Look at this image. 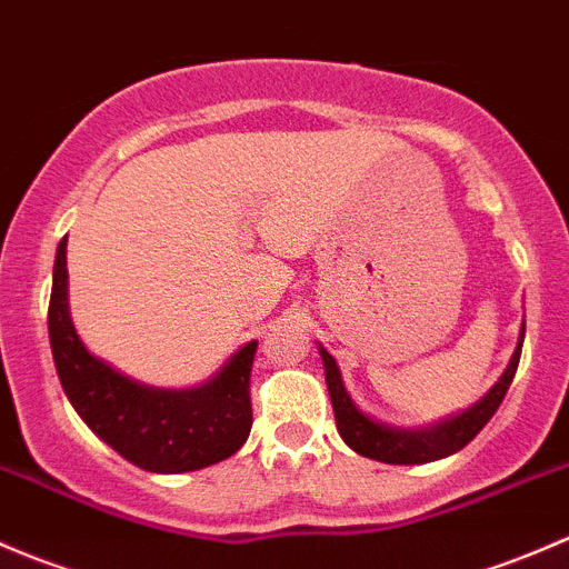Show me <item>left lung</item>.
I'll return each mask as SVG.
<instances>
[{
  "instance_id": "1",
  "label": "left lung",
  "mask_w": 569,
  "mask_h": 569,
  "mask_svg": "<svg viewBox=\"0 0 569 569\" xmlns=\"http://www.w3.org/2000/svg\"><path fill=\"white\" fill-rule=\"evenodd\" d=\"M523 333L526 326H520L518 348H515L512 359H509L507 370L499 378V383L477 402L468 411L458 416H449V419L438 421V425L419 427V430H402V427H389L383 421H375L372 416H367L350 400L348 389L342 383V372H339L337 361L328 350L320 345V356H323L326 367V386L328 397H331L333 406V419H337V430L342 436V441L348 443L353 452L365 455V458L391 462V466H419V462H432L441 460L447 455L460 452L468 441L477 438V432L493 419V413L499 411L503 395H507L509 383H512L515 370H518L520 361V348H523Z\"/></svg>"
}]
</instances>
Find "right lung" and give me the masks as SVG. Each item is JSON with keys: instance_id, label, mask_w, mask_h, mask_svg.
I'll return each mask as SVG.
<instances>
[{"instance_id": "add662e5", "label": "right lung", "mask_w": 569, "mask_h": 569, "mask_svg": "<svg viewBox=\"0 0 569 569\" xmlns=\"http://www.w3.org/2000/svg\"><path fill=\"white\" fill-rule=\"evenodd\" d=\"M68 236L57 246L49 339L60 383L84 425L117 455L153 473H183L227 460L251 430L249 378L257 342H246L194 389H156L92 356L68 307Z\"/></svg>"}]
</instances>
